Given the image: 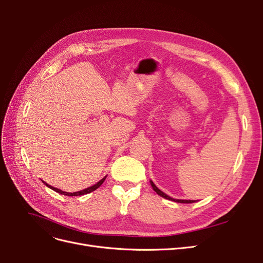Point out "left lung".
<instances>
[{
    "mask_svg": "<svg viewBox=\"0 0 263 263\" xmlns=\"http://www.w3.org/2000/svg\"><path fill=\"white\" fill-rule=\"evenodd\" d=\"M150 183H151V186H153V189L155 190V192H157V194H159L160 196H162V197L166 198V200L174 201V202H177V203H186V204H189V203H194V201H190V200H174V198H172V197L168 196V195H166L165 193H163L162 191L159 190V189L154 184V182H153V181H150Z\"/></svg>",
    "mask_w": 263,
    "mask_h": 263,
    "instance_id": "left-lung-1",
    "label": "left lung"
}]
</instances>
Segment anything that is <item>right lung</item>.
Segmentation results:
<instances>
[{
	"mask_svg": "<svg viewBox=\"0 0 263 263\" xmlns=\"http://www.w3.org/2000/svg\"><path fill=\"white\" fill-rule=\"evenodd\" d=\"M104 180H105V178H103L101 181H99V182L97 183V184H94V185H92V186H90V187H87V189H84V190H82V191H79V192H73V193L65 192V191H61V190H59V189H55V187H53V186H51V185H49V184H47V183H45V184H46L47 186H48V187H50L51 190L55 191V192L60 193V194L68 195V196H78V195H83V194H87V193H90V192H93V191H95L98 187H100V186L102 185V183L104 182Z\"/></svg>",
	"mask_w": 263,
	"mask_h": 263,
	"instance_id": "1",
	"label": "right lung"
}]
</instances>
